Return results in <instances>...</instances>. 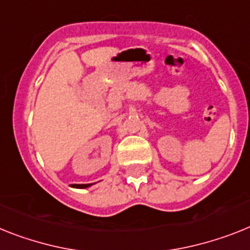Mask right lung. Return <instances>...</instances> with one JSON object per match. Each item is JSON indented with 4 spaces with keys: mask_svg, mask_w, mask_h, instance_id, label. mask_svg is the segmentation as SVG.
Here are the masks:
<instances>
[{
    "mask_svg": "<svg viewBox=\"0 0 250 250\" xmlns=\"http://www.w3.org/2000/svg\"><path fill=\"white\" fill-rule=\"evenodd\" d=\"M90 186H93V184H71V187H73V188H80V189L89 188Z\"/></svg>",
    "mask_w": 250,
    "mask_h": 250,
    "instance_id": "1",
    "label": "right lung"
}]
</instances>
